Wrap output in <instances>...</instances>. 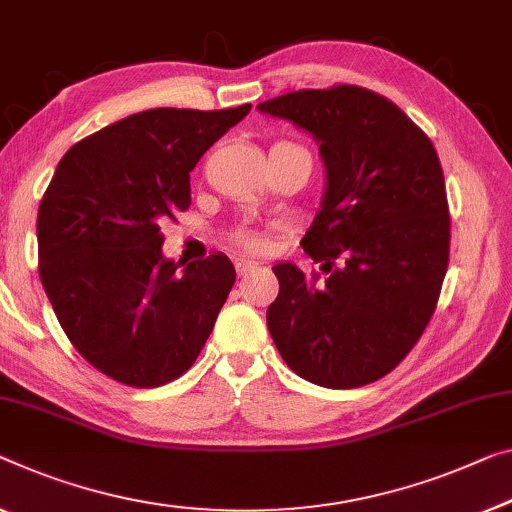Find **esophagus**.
<instances>
[{
  "mask_svg": "<svg viewBox=\"0 0 512 512\" xmlns=\"http://www.w3.org/2000/svg\"><path fill=\"white\" fill-rule=\"evenodd\" d=\"M255 269H257L255 259H239V262H236V273H239V276H248V273Z\"/></svg>",
  "mask_w": 512,
  "mask_h": 512,
  "instance_id": "obj_1",
  "label": "esophagus"
}]
</instances>
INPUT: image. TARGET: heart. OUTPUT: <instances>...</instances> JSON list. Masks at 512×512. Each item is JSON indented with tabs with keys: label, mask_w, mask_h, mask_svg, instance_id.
Here are the masks:
<instances>
[{
	"label": "heart",
	"mask_w": 512,
	"mask_h": 512,
	"mask_svg": "<svg viewBox=\"0 0 512 512\" xmlns=\"http://www.w3.org/2000/svg\"><path fill=\"white\" fill-rule=\"evenodd\" d=\"M282 144H285V142H282ZM234 239H236V243H241V246L248 248V250H259L264 246V241L259 239V236H255L253 232H236Z\"/></svg>",
	"instance_id": "1"
}]
</instances>
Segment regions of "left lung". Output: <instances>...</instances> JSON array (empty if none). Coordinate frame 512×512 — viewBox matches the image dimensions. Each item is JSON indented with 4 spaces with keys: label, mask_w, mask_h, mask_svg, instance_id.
Returning <instances> with one entry per match:
<instances>
[{
    "label": "left lung",
    "mask_w": 512,
    "mask_h": 512,
    "mask_svg": "<svg viewBox=\"0 0 512 512\" xmlns=\"http://www.w3.org/2000/svg\"><path fill=\"white\" fill-rule=\"evenodd\" d=\"M319 144L326 183L301 246L324 280L273 266L266 326L296 375L324 388L388 375L430 322L448 269L451 218L437 151L375 91L301 89L257 105Z\"/></svg>",
    "instance_id": "8db88e82"
}]
</instances>
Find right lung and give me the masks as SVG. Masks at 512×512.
<instances>
[{"mask_svg": "<svg viewBox=\"0 0 512 512\" xmlns=\"http://www.w3.org/2000/svg\"><path fill=\"white\" fill-rule=\"evenodd\" d=\"M250 112L154 108L66 151L38 207V273L73 347L135 388L181 377L216 324L236 271L218 253L163 255L160 225L190 204V172Z\"/></svg>", "mask_w": 512, "mask_h": 512, "instance_id": "right-lung-1", "label": "right lung"}]
</instances>
